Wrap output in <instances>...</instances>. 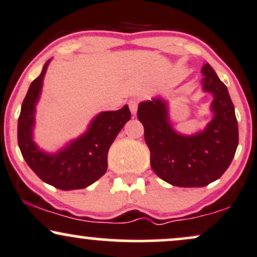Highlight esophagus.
Listing matches in <instances>:
<instances>
[{
    "mask_svg": "<svg viewBox=\"0 0 257 257\" xmlns=\"http://www.w3.org/2000/svg\"><path fill=\"white\" fill-rule=\"evenodd\" d=\"M129 108H131V112H132V114H137V111H138V101L137 100H131V101H129Z\"/></svg>",
    "mask_w": 257,
    "mask_h": 257,
    "instance_id": "obj_1",
    "label": "esophagus"
}]
</instances>
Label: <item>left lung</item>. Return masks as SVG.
Here are the masks:
<instances>
[{
  "label": "left lung",
  "mask_w": 257,
  "mask_h": 257,
  "mask_svg": "<svg viewBox=\"0 0 257 257\" xmlns=\"http://www.w3.org/2000/svg\"><path fill=\"white\" fill-rule=\"evenodd\" d=\"M202 75L203 91L213 95V118L203 131L192 135L179 133L170 120L168 101L159 96L138 107L153 172L179 187H203L221 178L238 146V123L228 89L208 63Z\"/></svg>",
  "instance_id": "8db88e82"
}]
</instances>
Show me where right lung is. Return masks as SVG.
I'll list each match as a JSON object with an SVG mask.
<instances>
[{"mask_svg": "<svg viewBox=\"0 0 257 257\" xmlns=\"http://www.w3.org/2000/svg\"><path fill=\"white\" fill-rule=\"evenodd\" d=\"M51 60L29 87L18 119V144L28 166L46 184L63 191L81 190L94 184L107 169V152L120 129L131 119L124 105L117 111H104L90 120L87 131L54 153L46 152L34 141L36 105Z\"/></svg>", "mask_w": 257, "mask_h": 257, "instance_id": "1", "label": "right lung"}]
</instances>
